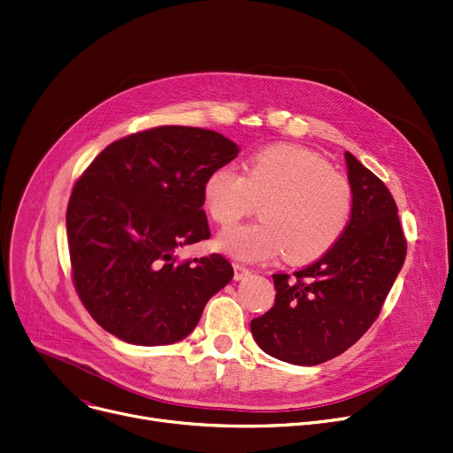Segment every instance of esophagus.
I'll return each mask as SVG.
<instances>
[{"label": "esophagus", "mask_w": 453, "mask_h": 453, "mask_svg": "<svg viewBox=\"0 0 453 453\" xmlns=\"http://www.w3.org/2000/svg\"><path fill=\"white\" fill-rule=\"evenodd\" d=\"M233 267H234V280H242L244 277H248L251 271L244 265V264H238V262H234L233 264Z\"/></svg>", "instance_id": "34e87169"}]
</instances>
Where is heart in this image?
I'll list each match as a JSON object with an SVG mask.
<instances>
[{
  "label": "heart",
  "instance_id": "1",
  "mask_svg": "<svg viewBox=\"0 0 453 453\" xmlns=\"http://www.w3.org/2000/svg\"><path fill=\"white\" fill-rule=\"evenodd\" d=\"M209 217L227 227L262 200V219L224 231L219 248L240 260L284 253L293 264L324 257L337 246L353 215V189L315 150L277 143L250 158L246 174L227 164L211 171L202 189Z\"/></svg>",
  "mask_w": 453,
  "mask_h": 453
}]
</instances>
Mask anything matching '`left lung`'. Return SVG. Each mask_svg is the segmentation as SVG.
I'll use <instances>...</instances> for the list:
<instances>
[{
  "instance_id": "1",
  "label": "left lung",
  "mask_w": 453,
  "mask_h": 453,
  "mask_svg": "<svg viewBox=\"0 0 453 453\" xmlns=\"http://www.w3.org/2000/svg\"><path fill=\"white\" fill-rule=\"evenodd\" d=\"M351 222L337 242L293 275L275 273V304L251 320L257 344L296 366L344 353L377 320L406 258L397 205L380 178L346 153Z\"/></svg>"
}]
</instances>
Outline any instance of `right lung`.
<instances>
[{"label":"right lung","mask_w":453,"mask_h":453,"mask_svg":"<svg viewBox=\"0 0 453 453\" xmlns=\"http://www.w3.org/2000/svg\"><path fill=\"white\" fill-rule=\"evenodd\" d=\"M236 155L220 133L162 126L112 142L78 178L67 205L73 282L111 335L136 346L182 341L233 279L222 255L178 262L174 250L211 236L203 182Z\"/></svg>","instance_id":"add662e5"}]
</instances>
